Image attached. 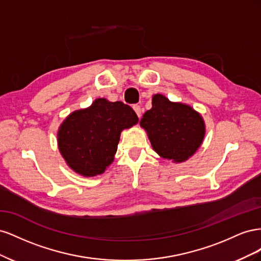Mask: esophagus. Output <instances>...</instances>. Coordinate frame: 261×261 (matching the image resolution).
Segmentation results:
<instances>
[{"instance_id":"34e87169","label":"esophagus","mask_w":261,"mask_h":261,"mask_svg":"<svg viewBox=\"0 0 261 261\" xmlns=\"http://www.w3.org/2000/svg\"><path fill=\"white\" fill-rule=\"evenodd\" d=\"M133 109H134V111L136 112L137 116H138V117H140V116H141V109H140V106H138V105H134V106H133Z\"/></svg>"}]
</instances>
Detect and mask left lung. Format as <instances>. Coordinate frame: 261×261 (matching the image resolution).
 Returning a JSON list of instances; mask_svg holds the SVG:
<instances>
[{
    "mask_svg": "<svg viewBox=\"0 0 261 261\" xmlns=\"http://www.w3.org/2000/svg\"><path fill=\"white\" fill-rule=\"evenodd\" d=\"M154 151L164 159L183 162L202 143L204 124L193 108L173 103L162 94H154L152 108L140 120Z\"/></svg>",
    "mask_w": 261,
    "mask_h": 261,
    "instance_id": "left-lung-1",
    "label": "left lung"
}]
</instances>
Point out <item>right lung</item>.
Listing matches in <instances>:
<instances>
[{"label": "right lung", "mask_w": 261, "mask_h": 261, "mask_svg": "<svg viewBox=\"0 0 261 261\" xmlns=\"http://www.w3.org/2000/svg\"><path fill=\"white\" fill-rule=\"evenodd\" d=\"M138 122L134 110L121 101L97 99L70 114L58 133L59 149L78 174L94 176L112 163L120 134Z\"/></svg>", "instance_id": "add662e5"}]
</instances>
